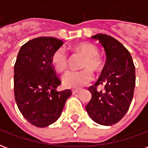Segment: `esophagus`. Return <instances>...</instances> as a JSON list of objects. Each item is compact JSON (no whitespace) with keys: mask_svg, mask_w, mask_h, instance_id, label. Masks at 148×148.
<instances>
[{"mask_svg":"<svg viewBox=\"0 0 148 148\" xmlns=\"http://www.w3.org/2000/svg\"><path fill=\"white\" fill-rule=\"evenodd\" d=\"M80 93V90H72V93L73 94H77V93Z\"/></svg>","mask_w":148,"mask_h":148,"instance_id":"1","label":"esophagus"}]
</instances>
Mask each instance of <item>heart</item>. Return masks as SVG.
<instances>
[{
  "mask_svg": "<svg viewBox=\"0 0 148 148\" xmlns=\"http://www.w3.org/2000/svg\"><path fill=\"white\" fill-rule=\"evenodd\" d=\"M74 51L85 57L82 64L84 70L80 71H70L65 73L62 81L67 88L77 89L86 86L93 80L92 71L99 72L103 66V62L99 55V50L90 42H82L74 47ZM51 63L58 71H65L69 64V56L64 47H58L51 55Z\"/></svg>",
  "mask_w": 148,
  "mask_h": 148,
  "instance_id": "obj_1",
  "label": "heart"
}]
</instances>
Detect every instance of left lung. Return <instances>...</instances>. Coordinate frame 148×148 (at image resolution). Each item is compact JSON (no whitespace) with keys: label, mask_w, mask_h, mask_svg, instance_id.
<instances>
[{"label":"left lung","mask_w":148,"mask_h":148,"mask_svg":"<svg viewBox=\"0 0 148 148\" xmlns=\"http://www.w3.org/2000/svg\"><path fill=\"white\" fill-rule=\"evenodd\" d=\"M91 38L98 40L106 53L102 74L89 88L92 98L86 109L90 118L101 125L117 123L127 112L133 97L136 70L130 53L118 40L108 35L97 34ZM104 85V91L96 87Z\"/></svg>","instance_id":"1"}]
</instances>
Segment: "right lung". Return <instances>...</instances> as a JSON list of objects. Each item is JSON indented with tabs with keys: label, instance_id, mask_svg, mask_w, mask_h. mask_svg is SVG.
Wrapping results in <instances>:
<instances>
[{
	"label": "right lung",
	"instance_id": "add662e5",
	"mask_svg": "<svg viewBox=\"0 0 148 148\" xmlns=\"http://www.w3.org/2000/svg\"><path fill=\"white\" fill-rule=\"evenodd\" d=\"M63 42L38 37L21 47L14 66L15 100L21 114L34 126L44 127L61 116L70 90L56 91L61 82L51 64L53 52Z\"/></svg>",
	"mask_w": 148,
	"mask_h": 148
}]
</instances>
